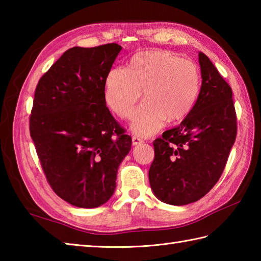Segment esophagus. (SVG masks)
Instances as JSON below:
<instances>
[{
  "instance_id": "esophagus-1",
  "label": "esophagus",
  "mask_w": 261,
  "mask_h": 261,
  "mask_svg": "<svg viewBox=\"0 0 261 261\" xmlns=\"http://www.w3.org/2000/svg\"><path fill=\"white\" fill-rule=\"evenodd\" d=\"M143 140L141 139V138L139 137H132V145L134 146H137V145H140V143H142Z\"/></svg>"
}]
</instances>
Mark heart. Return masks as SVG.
Returning <instances> with one entry per match:
<instances>
[{
    "label": "heart",
    "instance_id": "1",
    "mask_svg": "<svg viewBox=\"0 0 261 261\" xmlns=\"http://www.w3.org/2000/svg\"><path fill=\"white\" fill-rule=\"evenodd\" d=\"M131 129L139 136L156 134L166 120L184 119L195 105L201 91V71L192 60L167 50H149L136 55L127 70L115 67L105 80V98L120 118L131 116Z\"/></svg>",
    "mask_w": 261,
    "mask_h": 261
}]
</instances>
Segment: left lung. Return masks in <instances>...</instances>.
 <instances>
[{
	"label": "left lung",
	"instance_id": "left-lung-1",
	"mask_svg": "<svg viewBox=\"0 0 261 261\" xmlns=\"http://www.w3.org/2000/svg\"><path fill=\"white\" fill-rule=\"evenodd\" d=\"M202 86L197 101L178 126L153 141L149 169L160 201L186 205L198 201L222 175L237 137L232 90L206 55L198 53Z\"/></svg>",
	"mask_w": 261,
	"mask_h": 261
}]
</instances>
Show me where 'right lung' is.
Instances as JSON below:
<instances>
[{
	"label": "right lung",
	"mask_w": 261,
	"mask_h": 261,
	"mask_svg": "<svg viewBox=\"0 0 261 261\" xmlns=\"http://www.w3.org/2000/svg\"><path fill=\"white\" fill-rule=\"evenodd\" d=\"M122 47H73L39 80L30 136L49 185L83 208L107 203L131 137L111 114L105 80Z\"/></svg>",
	"instance_id": "1"
}]
</instances>
